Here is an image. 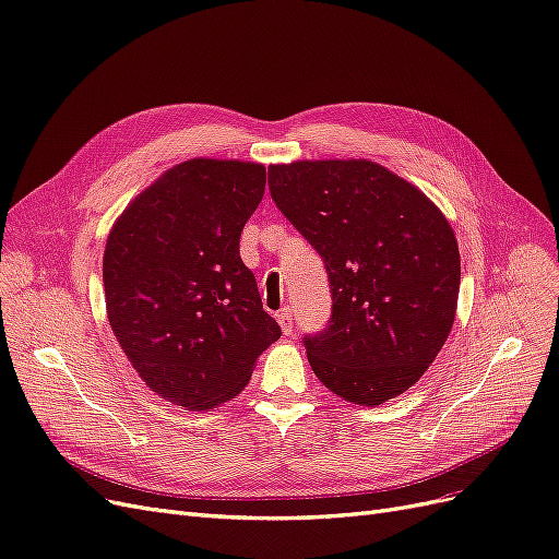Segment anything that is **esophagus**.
Returning <instances> with one entry per match:
<instances>
[{
  "instance_id": "esophagus-1",
  "label": "esophagus",
  "mask_w": 559,
  "mask_h": 559,
  "mask_svg": "<svg viewBox=\"0 0 559 559\" xmlns=\"http://www.w3.org/2000/svg\"><path fill=\"white\" fill-rule=\"evenodd\" d=\"M277 321H280L284 335H292L294 333V314H292L289 308H284V310L277 312Z\"/></svg>"
}]
</instances>
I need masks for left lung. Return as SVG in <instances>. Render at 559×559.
<instances>
[{
	"label": "left lung",
	"mask_w": 559,
	"mask_h": 559,
	"mask_svg": "<svg viewBox=\"0 0 559 559\" xmlns=\"http://www.w3.org/2000/svg\"><path fill=\"white\" fill-rule=\"evenodd\" d=\"M282 214L326 263L333 314L306 337L314 376L354 405L403 394L443 349L462 261L445 214L415 183L366 158L267 167Z\"/></svg>",
	"instance_id": "left-lung-1"
}]
</instances>
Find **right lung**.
<instances>
[{
	"label": "right lung",
	"mask_w": 559,
	"mask_h": 559,
	"mask_svg": "<svg viewBox=\"0 0 559 559\" xmlns=\"http://www.w3.org/2000/svg\"><path fill=\"white\" fill-rule=\"evenodd\" d=\"M263 191L261 163L191 158L134 195L107 235L109 326L151 392L186 411L238 396L282 333L240 259Z\"/></svg>",
	"instance_id": "add662e5"
}]
</instances>
